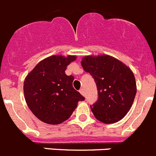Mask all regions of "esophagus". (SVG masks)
Returning a JSON list of instances; mask_svg holds the SVG:
<instances>
[{
  "instance_id": "obj_1",
  "label": "esophagus",
  "mask_w": 156,
  "mask_h": 156,
  "mask_svg": "<svg viewBox=\"0 0 156 156\" xmlns=\"http://www.w3.org/2000/svg\"><path fill=\"white\" fill-rule=\"evenodd\" d=\"M79 92H80V93H81V94L83 95V96H85V92H84V89H80Z\"/></svg>"
}]
</instances>
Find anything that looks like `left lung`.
<instances>
[{
  "label": "left lung",
  "mask_w": 156,
  "mask_h": 156,
  "mask_svg": "<svg viewBox=\"0 0 156 156\" xmlns=\"http://www.w3.org/2000/svg\"><path fill=\"white\" fill-rule=\"evenodd\" d=\"M81 63L97 84L98 99L90 106L96 119L106 124L120 121L132 107L136 93L132 70L108 55H87Z\"/></svg>",
  "instance_id": "obj_1"
}]
</instances>
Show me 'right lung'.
Masks as SVG:
<instances>
[{"instance_id":"obj_1","label":"right lung","mask_w":156,"mask_h":156,"mask_svg":"<svg viewBox=\"0 0 156 156\" xmlns=\"http://www.w3.org/2000/svg\"><path fill=\"white\" fill-rule=\"evenodd\" d=\"M75 55H52L39 62L26 77L24 97L32 113L43 122L57 125L68 119L85 97L73 87L65 70Z\"/></svg>"}]
</instances>
